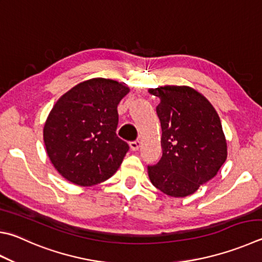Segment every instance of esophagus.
<instances>
[{"label":"esophagus","mask_w":262,"mask_h":262,"mask_svg":"<svg viewBox=\"0 0 262 262\" xmlns=\"http://www.w3.org/2000/svg\"><path fill=\"white\" fill-rule=\"evenodd\" d=\"M141 147V142L137 140V141H134V142H130V149L133 151H137Z\"/></svg>","instance_id":"obj_1"}]
</instances>
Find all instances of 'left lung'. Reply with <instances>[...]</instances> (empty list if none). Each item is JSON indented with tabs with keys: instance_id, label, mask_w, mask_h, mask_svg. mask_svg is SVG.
Masks as SVG:
<instances>
[{
	"instance_id": "left-lung-1",
	"label": "left lung",
	"mask_w": 262,
	"mask_h": 262,
	"mask_svg": "<svg viewBox=\"0 0 262 262\" xmlns=\"http://www.w3.org/2000/svg\"><path fill=\"white\" fill-rule=\"evenodd\" d=\"M160 99L163 156L147 166L151 183L172 197H185L215 177L227 159L221 120L212 104L187 85L149 89Z\"/></svg>"
}]
</instances>
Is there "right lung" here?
Segmentation results:
<instances>
[{
	"label": "right lung",
	"instance_id": "obj_1",
	"mask_svg": "<svg viewBox=\"0 0 262 262\" xmlns=\"http://www.w3.org/2000/svg\"><path fill=\"white\" fill-rule=\"evenodd\" d=\"M129 92L115 80L95 78L64 94L43 128L49 158L61 177L88 187L115 174L129 150L119 139L118 104Z\"/></svg>",
	"mask_w": 262,
	"mask_h": 262
}]
</instances>
